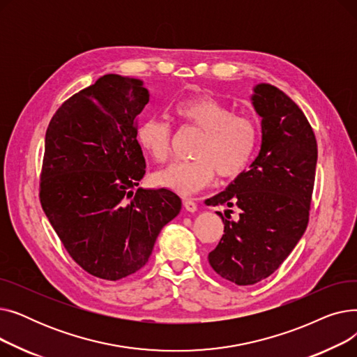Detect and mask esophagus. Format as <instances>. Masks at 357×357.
Wrapping results in <instances>:
<instances>
[{"instance_id":"obj_1","label":"esophagus","mask_w":357,"mask_h":357,"mask_svg":"<svg viewBox=\"0 0 357 357\" xmlns=\"http://www.w3.org/2000/svg\"><path fill=\"white\" fill-rule=\"evenodd\" d=\"M183 207H185L186 211L195 213L197 211V202L191 198H183Z\"/></svg>"}]
</instances>
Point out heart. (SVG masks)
<instances>
[{"instance_id":"b5f03b06","label":"heart","mask_w":357,"mask_h":357,"mask_svg":"<svg viewBox=\"0 0 357 357\" xmlns=\"http://www.w3.org/2000/svg\"><path fill=\"white\" fill-rule=\"evenodd\" d=\"M175 117L204 131L194 159L174 163L156 174V181L179 194H192L215 176L231 179L245 171L259 137L256 120L249 114H234L224 102L201 96L183 100L174 108ZM146 152L158 163L172 156V127L163 119L144 120L137 133Z\"/></svg>"}]
</instances>
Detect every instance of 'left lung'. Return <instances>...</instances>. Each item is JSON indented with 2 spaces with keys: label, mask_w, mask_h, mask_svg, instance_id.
I'll use <instances>...</instances> for the list:
<instances>
[{
  "label": "left lung",
  "mask_w": 357,
  "mask_h": 357,
  "mask_svg": "<svg viewBox=\"0 0 357 357\" xmlns=\"http://www.w3.org/2000/svg\"><path fill=\"white\" fill-rule=\"evenodd\" d=\"M252 101L261 117L259 155L226 191L205 201L240 208L237 221L218 213L224 234L208 255L214 272L240 287L271 276L303 237L318 153L311 124L287 93L259 84Z\"/></svg>",
  "instance_id": "1"
}]
</instances>
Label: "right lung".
Instances as JSON below:
<instances>
[{
    "label": "right lung",
    "mask_w": 357,
    "mask_h": 357,
    "mask_svg": "<svg viewBox=\"0 0 357 357\" xmlns=\"http://www.w3.org/2000/svg\"><path fill=\"white\" fill-rule=\"evenodd\" d=\"M147 102L140 79L108 73L68 98L46 130L42 208L69 256L100 279L140 271L181 211L175 192L137 188L146 162L136 117Z\"/></svg>",
    "instance_id": "add662e5"
}]
</instances>
